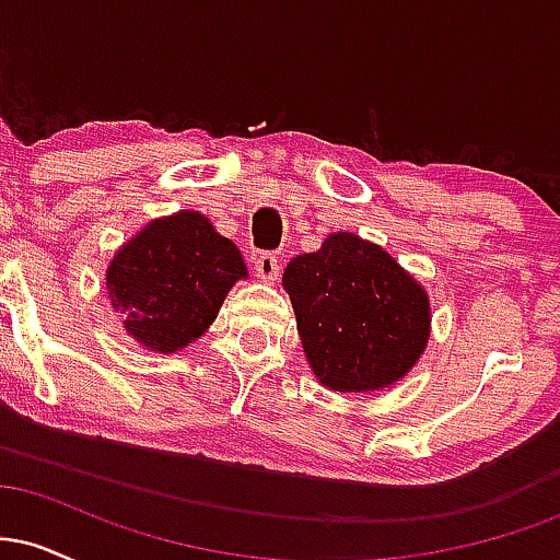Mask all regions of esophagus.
Returning a JSON list of instances; mask_svg holds the SVG:
<instances>
[{"mask_svg":"<svg viewBox=\"0 0 560 560\" xmlns=\"http://www.w3.org/2000/svg\"><path fill=\"white\" fill-rule=\"evenodd\" d=\"M255 273H258L262 281L279 279V273H281L279 255H276V253H260L258 258H255Z\"/></svg>","mask_w":560,"mask_h":560,"instance_id":"1","label":"esophagus"}]
</instances>
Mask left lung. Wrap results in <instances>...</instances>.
Masks as SVG:
<instances>
[{"label":"left lung","instance_id":"1","mask_svg":"<svg viewBox=\"0 0 560 560\" xmlns=\"http://www.w3.org/2000/svg\"><path fill=\"white\" fill-rule=\"evenodd\" d=\"M298 331L318 382L337 392L395 384L429 339V300L376 244L331 234L284 271Z\"/></svg>","mask_w":560,"mask_h":560}]
</instances>
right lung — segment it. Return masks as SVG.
Returning a JSON list of instances; mask_svg holds the SVG:
<instances>
[{"instance_id": "right-lung-1", "label": "right lung", "mask_w": 560, "mask_h": 560, "mask_svg": "<svg viewBox=\"0 0 560 560\" xmlns=\"http://www.w3.org/2000/svg\"><path fill=\"white\" fill-rule=\"evenodd\" d=\"M242 253L195 210L160 218L118 249L107 268V298L133 339L173 352L202 337L236 279Z\"/></svg>"}]
</instances>
